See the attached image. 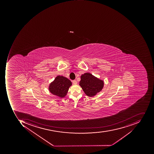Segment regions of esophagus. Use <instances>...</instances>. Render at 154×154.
<instances>
[{"label":"esophagus","instance_id":"34e87169","mask_svg":"<svg viewBox=\"0 0 154 154\" xmlns=\"http://www.w3.org/2000/svg\"><path fill=\"white\" fill-rule=\"evenodd\" d=\"M72 83H73V84L76 85L77 84V81H75V80H73V81H72Z\"/></svg>","mask_w":154,"mask_h":154}]
</instances>
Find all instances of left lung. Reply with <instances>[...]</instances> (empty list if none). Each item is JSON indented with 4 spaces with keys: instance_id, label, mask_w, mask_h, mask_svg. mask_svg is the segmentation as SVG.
Segmentation results:
<instances>
[{
    "instance_id": "obj_1",
    "label": "left lung",
    "mask_w": 154,
    "mask_h": 154,
    "mask_svg": "<svg viewBox=\"0 0 154 154\" xmlns=\"http://www.w3.org/2000/svg\"><path fill=\"white\" fill-rule=\"evenodd\" d=\"M79 85L85 94L93 97L101 91L104 88V82L90 72H85L81 75Z\"/></svg>"
}]
</instances>
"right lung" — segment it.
<instances>
[{
	"label": "right lung",
	"mask_w": 154,
	"mask_h": 154,
	"mask_svg": "<svg viewBox=\"0 0 154 154\" xmlns=\"http://www.w3.org/2000/svg\"><path fill=\"white\" fill-rule=\"evenodd\" d=\"M72 85L71 82L67 78L58 75L50 83L48 90L52 94L63 98L66 95L69 88Z\"/></svg>",
	"instance_id": "obj_1"
}]
</instances>
